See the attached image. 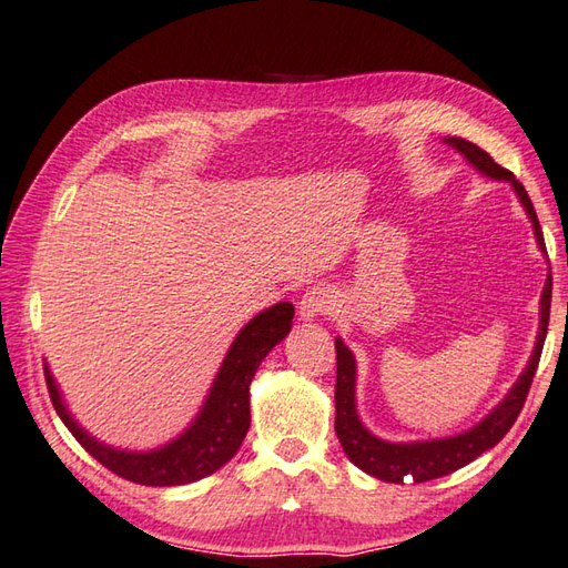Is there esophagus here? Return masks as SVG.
<instances>
[{
  "label": "esophagus",
  "instance_id": "obj_1",
  "mask_svg": "<svg viewBox=\"0 0 568 568\" xmlns=\"http://www.w3.org/2000/svg\"><path fill=\"white\" fill-rule=\"evenodd\" d=\"M335 308V296L327 286H311L298 301L301 321H316L318 316H327Z\"/></svg>",
  "mask_w": 568,
  "mask_h": 568
}]
</instances>
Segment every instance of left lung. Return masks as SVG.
<instances>
[{"mask_svg": "<svg viewBox=\"0 0 568 568\" xmlns=\"http://www.w3.org/2000/svg\"><path fill=\"white\" fill-rule=\"evenodd\" d=\"M445 143L457 150L459 155L469 160L478 172L486 174L490 180L498 182H510L515 194H518L520 204L525 206L527 216L532 221L537 245L541 252L545 247V235H541L537 213L530 196H527L525 186L515 180V174L506 168H500L498 162L490 158L486 150L478 145L464 141V138H445ZM549 306H551V272L547 276L545 292L539 298V333L537 343L530 355V362L523 369L520 379L513 384V388L506 394L498 406L490 410L481 423H476L471 430L452 435V437H439V439H423V443H386L372 435L367 427L362 425L357 415V403H355V386H357V362L355 355L347 349L343 339H335V355H337V382H335V433L339 445H343L347 459L359 466L362 471H367L374 478H382L388 484H403V481H430V478L447 476L452 471L462 469L476 457H481L484 452L496 447L506 433L518 420V415L525 406L527 390L532 386L537 364L541 357V347H545L547 337V325H549Z\"/></svg>", "mask_w": 568, "mask_h": 568, "instance_id": "8db88e82", "label": "left lung"}]
</instances>
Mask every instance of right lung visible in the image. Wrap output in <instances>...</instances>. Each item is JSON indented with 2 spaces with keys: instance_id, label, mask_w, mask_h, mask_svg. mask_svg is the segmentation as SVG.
<instances>
[{
  "instance_id": "obj_1",
  "label": "right lung",
  "mask_w": 568,
  "mask_h": 568,
  "mask_svg": "<svg viewBox=\"0 0 568 568\" xmlns=\"http://www.w3.org/2000/svg\"><path fill=\"white\" fill-rule=\"evenodd\" d=\"M294 306L288 301L274 304L272 308L257 313L237 337L225 355L221 369L213 379L209 396L201 406L194 423L174 437L172 443L150 452H129L99 443L80 423L72 418L60 388L45 364V384L55 413L65 423L74 439L104 464L109 471L129 478L141 486H184L199 481L213 471H219L225 462H231L250 427V382L255 376L267 352L282 343L292 331Z\"/></svg>"
}]
</instances>
